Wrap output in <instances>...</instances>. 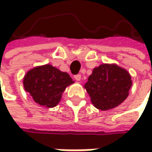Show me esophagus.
Here are the masks:
<instances>
[{
  "label": "esophagus",
  "instance_id": "esophagus-1",
  "mask_svg": "<svg viewBox=\"0 0 152 152\" xmlns=\"http://www.w3.org/2000/svg\"><path fill=\"white\" fill-rule=\"evenodd\" d=\"M75 80H78L79 81L81 79V75H75Z\"/></svg>",
  "mask_w": 152,
  "mask_h": 152
}]
</instances>
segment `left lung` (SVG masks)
I'll list each match as a JSON object with an SVG mask.
<instances>
[{
  "label": "left lung",
  "mask_w": 152,
  "mask_h": 152,
  "mask_svg": "<svg viewBox=\"0 0 152 152\" xmlns=\"http://www.w3.org/2000/svg\"><path fill=\"white\" fill-rule=\"evenodd\" d=\"M73 83L67 73L51 65L33 68L23 78L24 89L31 94L35 103L46 107H56L66 87Z\"/></svg>",
  "instance_id": "obj_1"
}]
</instances>
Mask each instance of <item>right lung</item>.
<instances>
[{
    "label": "right lung",
    "instance_id": "obj_1",
    "mask_svg": "<svg viewBox=\"0 0 152 152\" xmlns=\"http://www.w3.org/2000/svg\"><path fill=\"white\" fill-rule=\"evenodd\" d=\"M131 84L130 77L126 70L104 64L93 70L85 87L93 105L100 110H107L125 100Z\"/></svg>",
    "mask_w": 152,
    "mask_h": 152
}]
</instances>
